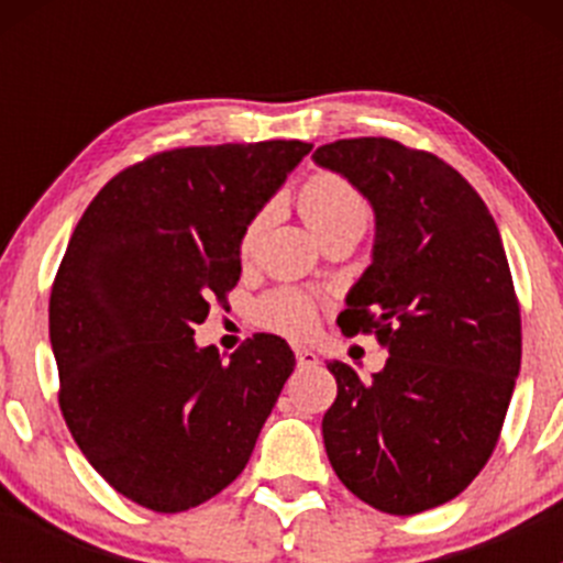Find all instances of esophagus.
<instances>
[{
    "label": "esophagus",
    "instance_id": "obj_1",
    "mask_svg": "<svg viewBox=\"0 0 563 563\" xmlns=\"http://www.w3.org/2000/svg\"><path fill=\"white\" fill-rule=\"evenodd\" d=\"M294 354H297V362H299V367H316L318 362V354L313 349H305V345H297V349H294Z\"/></svg>",
    "mask_w": 563,
    "mask_h": 563
}]
</instances>
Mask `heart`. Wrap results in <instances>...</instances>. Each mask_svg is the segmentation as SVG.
I'll return each instance as SVG.
<instances>
[{
  "label": "heart",
  "mask_w": 563,
  "mask_h": 563,
  "mask_svg": "<svg viewBox=\"0 0 563 563\" xmlns=\"http://www.w3.org/2000/svg\"><path fill=\"white\" fill-rule=\"evenodd\" d=\"M299 212L305 214L310 229L321 240L323 234L338 229H362L367 223V203L354 185L334 174H316L299 187ZM266 214H255L242 234V253L255 247L261 229H264ZM258 321L264 327L277 329L286 334H305L316 323V305L305 294L294 288H280V291L266 294L258 302Z\"/></svg>",
  "instance_id": "1"
}]
</instances>
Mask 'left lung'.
Masks as SVG:
<instances>
[{
    "label": "left lung",
    "mask_w": 563,
    "mask_h": 563,
    "mask_svg": "<svg viewBox=\"0 0 563 563\" xmlns=\"http://www.w3.org/2000/svg\"><path fill=\"white\" fill-rule=\"evenodd\" d=\"M376 218L371 266L345 294V334L376 329L384 371L327 362L329 463L389 515L452 501L490 457L520 373V308L501 234L479 192L428 152L345 139L313 152Z\"/></svg>",
    "instance_id": "left-lung-1"
}]
</instances>
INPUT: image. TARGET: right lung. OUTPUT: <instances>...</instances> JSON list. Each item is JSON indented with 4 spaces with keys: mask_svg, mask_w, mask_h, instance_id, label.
Wrapping results in <instances>:
<instances>
[{
    "mask_svg": "<svg viewBox=\"0 0 563 563\" xmlns=\"http://www.w3.org/2000/svg\"><path fill=\"white\" fill-rule=\"evenodd\" d=\"M310 150L163 152L113 176L73 231L48 305L59 406L84 457L141 507L185 512L229 487L294 373L277 334L223 362L192 327L236 286L250 220Z\"/></svg>",
    "mask_w": 563,
    "mask_h": 563,
    "instance_id": "obj_1",
    "label": "right lung"
}]
</instances>
